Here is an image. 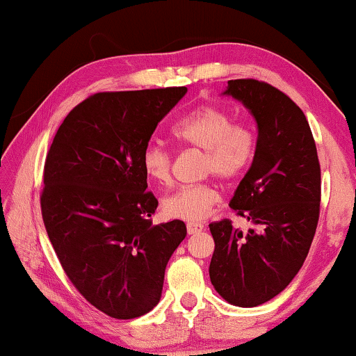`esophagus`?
I'll return each mask as SVG.
<instances>
[{
	"label": "esophagus",
	"instance_id": "obj_1",
	"mask_svg": "<svg viewBox=\"0 0 356 356\" xmlns=\"http://www.w3.org/2000/svg\"><path fill=\"white\" fill-rule=\"evenodd\" d=\"M202 228H204L202 223H197V222H189V223H186L188 235H194V233L202 232Z\"/></svg>",
	"mask_w": 356,
	"mask_h": 356
}]
</instances>
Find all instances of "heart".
Here are the masks:
<instances>
[{"instance_id": "obj_1", "label": "heart", "mask_w": 356, "mask_h": 356, "mask_svg": "<svg viewBox=\"0 0 356 356\" xmlns=\"http://www.w3.org/2000/svg\"><path fill=\"white\" fill-rule=\"evenodd\" d=\"M179 144L204 150L202 170L222 179H235L245 173L254 155L256 140L246 124L233 123L228 111L213 105H202L179 118L172 128ZM143 168L150 181L168 186L172 181L173 157L160 144H147L143 152ZM216 184L201 183L178 188L163 201L167 216L197 222L206 218L220 202Z\"/></svg>"}]
</instances>
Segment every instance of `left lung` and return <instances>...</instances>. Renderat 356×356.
Masks as SVG:
<instances>
[{
    "label": "left lung",
    "mask_w": 356,
    "mask_h": 356,
    "mask_svg": "<svg viewBox=\"0 0 356 356\" xmlns=\"http://www.w3.org/2000/svg\"><path fill=\"white\" fill-rule=\"evenodd\" d=\"M257 124L252 163L230 207L254 223L246 233L223 218L209 228L216 243L209 275L228 303L254 308L286 289L308 256L319 220L321 167L308 120L267 82L228 81Z\"/></svg>",
    "instance_id": "obj_1"
}]
</instances>
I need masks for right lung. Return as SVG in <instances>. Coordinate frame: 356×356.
I'll return each instance as SVG.
<instances>
[{"instance_id":"1","label":"right lung","mask_w":356,"mask_h":356,"mask_svg":"<svg viewBox=\"0 0 356 356\" xmlns=\"http://www.w3.org/2000/svg\"><path fill=\"white\" fill-rule=\"evenodd\" d=\"M186 87L100 92L58 128L43 168L42 217L66 275L115 319L149 313L165 267L186 236L181 220L152 225L143 152Z\"/></svg>"}]
</instances>
